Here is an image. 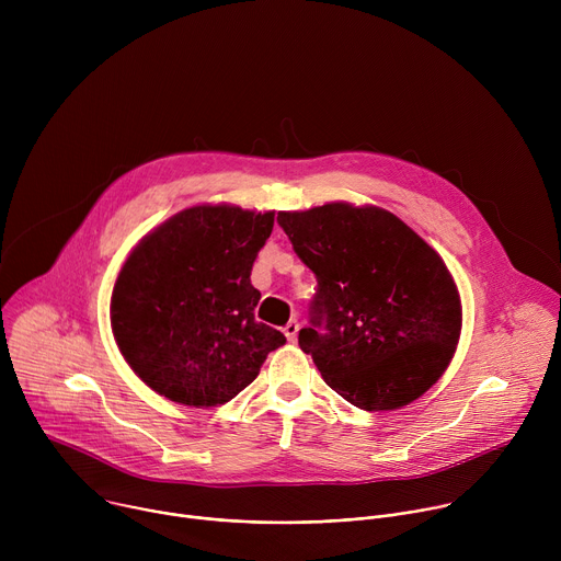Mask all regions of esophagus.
<instances>
[{
    "instance_id": "esophagus-1",
    "label": "esophagus",
    "mask_w": 561,
    "mask_h": 561,
    "mask_svg": "<svg viewBox=\"0 0 561 561\" xmlns=\"http://www.w3.org/2000/svg\"><path fill=\"white\" fill-rule=\"evenodd\" d=\"M297 333H299L297 319H290V322L284 327V335H286V340H288V342H295V340H297Z\"/></svg>"
}]
</instances>
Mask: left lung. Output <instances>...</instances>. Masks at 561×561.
<instances>
[{"label":"left lung","instance_id":"1","mask_svg":"<svg viewBox=\"0 0 561 561\" xmlns=\"http://www.w3.org/2000/svg\"><path fill=\"white\" fill-rule=\"evenodd\" d=\"M317 293L299 348L324 381L364 411H392L446 370L461 331L444 260L392 213L324 204L279 213Z\"/></svg>","mask_w":561,"mask_h":561}]
</instances>
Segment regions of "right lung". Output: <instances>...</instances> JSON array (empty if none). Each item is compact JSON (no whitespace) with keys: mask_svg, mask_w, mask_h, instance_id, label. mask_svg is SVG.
Wrapping results in <instances>:
<instances>
[{"mask_svg":"<svg viewBox=\"0 0 561 561\" xmlns=\"http://www.w3.org/2000/svg\"><path fill=\"white\" fill-rule=\"evenodd\" d=\"M273 213L193 206L146 234L113 288L111 324L130 368L186 407L226 404L284 333L255 319L251 284Z\"/></svg>","mask_w":561,"mask_h":561,"instance_id":"obj_1","label":"right lung"}]
</instances>
